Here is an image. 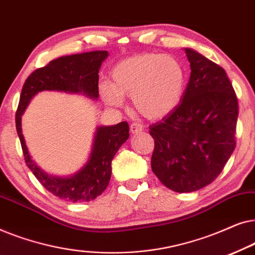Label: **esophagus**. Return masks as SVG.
Listing matches in <instances>:
<instances>
[{
	"instance_id": "esophagus-1",
	"label": "esophagus",
	"mask_w": 255,
	"mask_h": 255,
	"mask_svg": "<svg viewBox=\"0 0 255 255\" xmlns=\"http://www.w3.org/2000/svg\"><path fill=\"white\" fill-rule=\"evenodd\" d=\"M130 131L132 133H139V132L142 131V125L137 123V122H134V123H132L130 125Z\"/></svg>"
}]
</instances>
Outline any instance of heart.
<instances>
[{
	"mask_svg": "<svg viewBox=\"0 0 255 255\" xmlns=\"http://www.w3.org/2000/svg\"><path fill=\"white\" fill-rule=\"evenodd\" d=\"M111 83L103 82L100 93L111 107H122L125 96L142 116L159 120L179 107L187 85V72L173 55L141 53L117 62L110 73Z\"/></svg>",
	"mask_w": 255,
	"mask_h": 255,
	"instance_id": "heart-1",
	"label": "heart"
}]
</instances>
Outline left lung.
Returning <instances> with one entry per match:
<instances>
[{"label":"left lung","mask_w":255,"mask_h":255,"mask_svg":"<svg viewBox=\"0 0 255 255\" xmlns=\"http://www.w3.org/2000/svg\"><path fill=\"white\" fill-rule=\"evenodd\" d=\"M190 79L179 107L149 127L151 166L167 188L191 193L215 181L236 147L238 99L224 68L190 48Z\"/></svg>","instance_id":"left-lung-1"}]
</instances>
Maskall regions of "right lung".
I'll return each mask as SVG.
<instances>
[{"label": "right lung", "mask_w": 255, "mask_h": 255, "mask_svg": "<svg viewBox=\"0 0 255 255\" xmlns=\"http://www.w3.org/2000/svg\"><path fill=\"white\" fill-rule=\"evenodd\" d=\"M107 51L66 55L31 73L20 93L16 111V130L22 145L24 160L33 175L46 190L68 202H89L106 190L111 177V161L118 148L128 138V122L113 127L97 128L90 158L85 167L71 177H55L45 174L27 151L22 133V115L30 100L41 90L83 93L92 99L99 97V69Z\"/></svg>", "instance_id": "right-lung-1"}]
</instances>
